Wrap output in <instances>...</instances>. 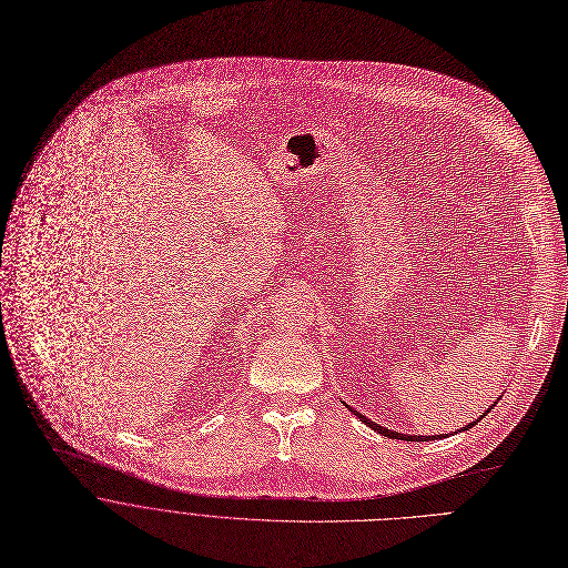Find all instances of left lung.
<instances>
[{"label": "left lung", "mask_w": 568, "mask_h": 568, "mask_svg": "<svg viewBox=\"0 0 568 568\" xmlns=\"http://www.w3.org/2000/svg\"><path fill=\"white\" fill-rule=\"evenodd\" d=\"M347 407H349V405H347ZM493 407H495V405H493ZM493 407H488V409H486V414H481V418H484V416H488V412H490V409H493ZM349 409H352V407H349ZM352 412H354V414H356V416H358V418H361V420H363V423H365V425H369V427H372V429H376V432H378V434H383V436H387V438H400V440H409V438H412V440H416V438H420V440H423V436H407V434H400V432H392V429H387V427H383V425H378V423H374V420H369V418H367V416H363V414H358V412H356V409H352ZM481 418H477V420H473V423H470V425H466V427H464V429H470V427H475V425H477V423H479V420H481ZM438 436H440V434H438ZM438 436H432V438H438ZM425 440H429V436H425Z\"/></svg>", "instance_id": "8db88e82"}]
</instances>
